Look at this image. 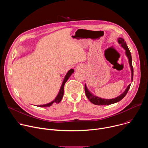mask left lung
Wrapping results in <instances>:
<instances>
[{
    "instance_id": "obj_1",
    "label": "left lung",
    "mask_w": 148,
    "mask_h": 148,
    "mask_svg": "<svg viewBox=\"0 0 148 148\" xmlns=\"http://www.w3.org/2000/svg\"><path fill=\"white\" fill-rule=\"evenodd\" d=\"M118 43H119V45H121V46L123 48H124V49L126 50V56H127V57L129 59V63H130V67H131V69L132 81L133 76H134V68H133L132 64V56H131V52H130L127 45H126V42L125 41L123 38H118ZM131 85V84H130V85L128 86V87L126 88L125 91L122 94H121L119 96H118V97H116L115 98L111 99H102V98H99L98 97H95V96L93 95L88 91L86 84H85V92H86V95L87 97L90 100V101H91L92 103H94L95 105H110V104L116 103L117 102L120 101L121 99H122L125 97V96L126 95V94L128 93V90L130 88Z\"/></svg>"
}]
</instances>
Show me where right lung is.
Instances as JSON below:
<instances>
[{
    "instance_id": "1",
    "label": "right lung",
    "mask_w": 148,
    "mask_h": 148,
    "mask_svg": "<svg viewBox=\"0 0 148 148\" xmlns=\"http://www.w3.org/2000/svg\"><path fill=\"white\" fill-rule=\"evenodd\" d=\"M73 73H74V70H73V69H71V70H70L68 71V73H67V74H66V76H65V78H64V81H63V82H62V84L61 87V88H60V91H59V92H58V94L57 97L55 98V99H54L53 101H52V102H50V103H47V104L39 105L38 107H50L51 105L53 103H59V102L61 101V99H62V97H63V95H64V88L65 84H66V82H67V81L69 79V77L71 76V75Z\"/></svg>"
}]
</instances>
